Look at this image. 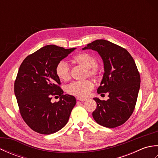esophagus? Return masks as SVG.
Returning <instances> with one entry per match:
<instances>
[{"instance_id":"obj_1","label":"esophagus","mask_w":158,"mask_h":158,"mask_svg":"<svg viewBox=\"0 0 158 158\" xmlns=\"http://www.w3.org/2000/svg\"><path fill=\"white\" fill-rule=\"evenodd\" d=\"M77 100H79V101H82V102H83V101H85V100H86L87 99H86V98H77Z\"/></svg>"}]
</instances>
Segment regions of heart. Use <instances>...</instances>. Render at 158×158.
<instances>
[{
  "label": "heart",
  "instance_id": "b5f03b06",
  "mask_svg": "<svg viewBox=\"0 0 158 158\" xmlns=\"http://www.w3.org/2000/svg\"><path fill=\"white\" fill-rule=\"evenodd\" d=\"M73 62L86 68V75L92 77H98L101 73V68L96 64V58L89 53L83 52L75 55ZM56 73L62 81H66L70 79V66L65 61H60L56 67ZM94 88V83L90 80L73 81L66 87V92L70 95L84 98Z\"/></svg>",
  "mask_w": 158,
  "mask_h": 158
}]
</instances>
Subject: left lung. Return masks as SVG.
<instances>
[{"mask_svg": "<svg viewBox=\"0 0 158 158\" xmlns=\"http://www.w3.org/2000/svg\"><path fill=\"white\" fill-rule=\"evenodd\" d=\"M89 49L98 52L104 63L105 73L97 92L101 95L108 93L109 97L107 100L94 98L97 106L92 116L100 125L116 127L125 123L135 110L140 74L132 56L122 47L98 39L83 48Z\"/></svg>", "mask_w": 158, "mask_h": 158, "instance_id": "8db88e82", "label": "left lung"}]
</instances>
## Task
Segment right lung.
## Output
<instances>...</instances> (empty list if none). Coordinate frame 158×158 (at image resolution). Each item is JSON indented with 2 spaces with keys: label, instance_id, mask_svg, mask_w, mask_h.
<instances>
[{
  "label": "right lung",
  "instance_id": "right-lung-1",
  "mask_svg": "<svg viewBox=\"0 0 158 158\" xmlns=\"http://www.w3.org/2000/svg\"><path fill=\"white\" fill-rule=\"evenodd\" d=\"M75 49L46 45L28 56L19 66L15 95L23 121L36 132L51 135L68 122L76 99L63 94L56 67ZM53 95L60 96L58 102H51Z\"/></svg>",
  "mask_w": 158,
  "mask_h": 158
}]
</instances>
